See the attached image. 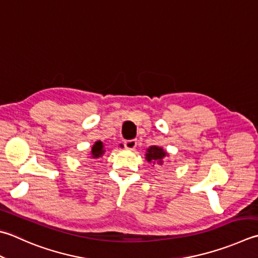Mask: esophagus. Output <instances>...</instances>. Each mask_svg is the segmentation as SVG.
I'll list each match as a JSON object with an SVG mask.
<instances>
[{
  "instance_id": "1",
  "label": "esophagus",
  "mask_w": 258,
  "mask_h": 258,
  "mask_svg": "<svg viewBox=\"0 0 258 258\" xmlns=\"http://www.w3.org/2000/svg\"><path fill=\"white\" fill-rule=\"evenodd\" d=\"M136 146H137V142H136V140H129V142L124 143V147L130 150H134L136 148Z\"/></svg>"
}]
</instances>
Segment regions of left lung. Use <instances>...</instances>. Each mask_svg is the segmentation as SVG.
<instances>
[{
  "instance_id": "8db88e82",
  "label": "left lung",
  "mask_w": 258,
  "mask_h": 258,
  "mask_svg": "<svg viewBox=\"0 0 258 258\" xmlns=\"http://www.w3.org/2000/svg\"><path fill=\"white\" fill-rule=\"evenodd\" d=\"M168 153L164 148L159 147V146H150L149 148L146 149V155L145 158L148 163L152 164H157V165H163L164 159L168 157Z\"/></svg>"
}]
</instances>
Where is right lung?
<instances>
[{"mask_svg":"<svg viewBox=\"0 0 258 258\" xmlns=\"http://www.w3.org/2000/svg\"><path fill=\"white\" fill-rule=\"evenodd\" d=\"M105 153V149H104V144L101 142V140H98V142H95L92 146V149H91V158H94V159H98L100 157L103 156V154Z\"/></svg>","mask_w":258,"mask_h":258,"instance_id":"obj_1","label":"right lung"}]
</instances>
